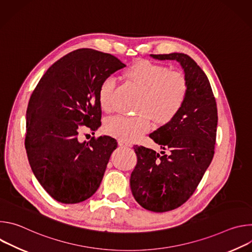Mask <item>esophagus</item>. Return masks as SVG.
Listing matches in <instances>:
<instances>
[{
	"label": "esophagus",
	"instance_id": "obj_1",
	"mask_svg": "<svg viewBox=\"0 0 252 252\" xmlns=\"http://www.w3.org/2000/svg\"><path fill=\"white\" fill-rule=\"evenodd\" d=\"M119 145H120V147L126 148V147H130V146H131V143H129L128 141L123 140V139H119Z\"/></svg>",
	"mask_w": 252,
	"mask_h": 252
}]
</instances>
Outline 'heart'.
<instances>
[{
    "instance_id": "b5f03b06",
    "label": "heart",
    "mask_w": 252,
    "mask_h": 252,
    "mask_svg": "<svg viewBox=\"0 0 252 252\" xmlns=\"http://www.w3.org/2000/svg\"><path fill=\"white\" fill-rule=\"evenodd\" d=\"M124 77L138 91L134 117L117 116L104 123V131L126 141H133L147 132L152 120L159 126L172 121L186 102L189 85L185 75L178 70H169L166 65L148 60L137 61L124 70ZM116 81L105 78L97 90L100 109L110 113Z\"/></svg>"
}]
</instances>
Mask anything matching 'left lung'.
<instances>
[{"instance_id":"8db88e82","label":"left lung","mask_w":252,"mask_h":252,"mask_svg":"<svg viewBox=\"0 0 252 252\" xmlns=\"http://www.w3.org/2000/svg\"><path fill=\"white\" fill-rule=\"evenodd\" d=\"M151 56L181 63L189 85L181 112L150 134L169 154L133 147L137 163L129 181L132 195L143 208L165 212L189 199L213 158L218 106L207 77L189 56L183 53Z\"/></svg>"}]
</instances>
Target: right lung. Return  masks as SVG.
<instances>
[{"label":"right lung","mask_w":252,"mask_h":252,"mask_svg":"<svg viewBox=\"0 0 252 252\" xmlns=\"http://www.w3.org/2000/svg\"><path fill=\"white\" fill-rule=\"evenodd\" d=\"M125 66L111 54L79 49L52 64L30 97L28 159L40 185L59 202H82L101 183L118 142L107 135L80 142L79 130L87 126L95 131L100 126L98 87Z\"/></svg>","instance_id":"right-lung-1"}]
</instances>
